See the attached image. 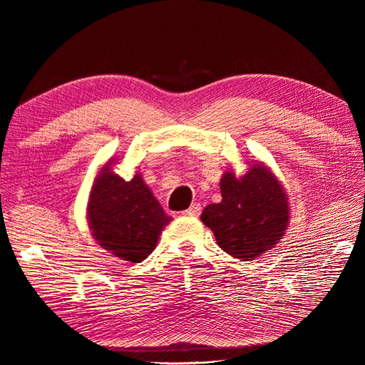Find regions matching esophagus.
Returning a JSON list of instances; mask_svg holds the SVG:
<instances>
[{
	"mask_svg": "<svg viewBox=\"0 0 365 365\" xmlns=\"http://www.w3.org/2000/svg\"><path fill=\"white\" fill-rule=\"evenodd\" d=\"M184 216H193V217H197L201 215V204L200 202H193L190 205V208H187L185 212H182Z\"/></svg>",
	"mask_w": 365,
	"mask_h": 365,
	"instance_id": "34e87169",
	"label": "esophagus"
}]
</instances>
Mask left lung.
<instances>
[{"label":"left lung","instance_id":"obj_1","mask_svg":"<svg viewBox=\"0 0 365 365\" xmlns=\"http://www.w3.org/2000/svg\"><path fill=\"white\" fill-rule=\"evenodd\" d=\"M222 201L204 208L201 220L230 256L254 260L283 239L289 224V197L284 185L263 161L245 175L233 170L220 178Z\"/></svg>","mask_w":365,"mask_h":365}]
</instances>
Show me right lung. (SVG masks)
<instances>
[{"instance_id": "1", "label": "right lung", "mask_w": 365, "mask_h": 365, "mask_svg": "<svg viewBox=\"0 0 365 365\" xmlns=\"http://www.w3.org/2000/svg\"><path fill=\"white\" fill-rule=\"evenodd\" d=\"M111 158L93 182L86 207V222L103 250L120 260L140 263L155 250L160 235L172 217L135 173L126 181L113 172Z\"/></svg>"}]
</instances>
